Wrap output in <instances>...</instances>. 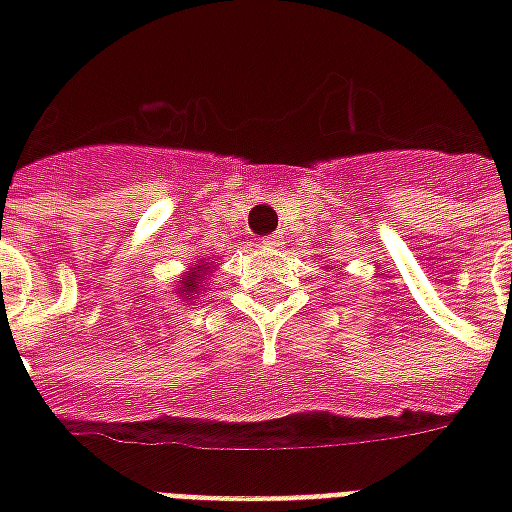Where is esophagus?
<instances>
[{
  "label": "esophagus",
  "mask_w": 512,
  "mask_h": 512,
  "mask_svg": "<svg viewBox=\"0 0 512 512\" xmlns=\"http://www.w3.org/2000/svg\"><path fill=\"white\" fill-rule=\"evenodd\" d=\"M263 244H266V246H279V244H282V235H268Z\"/></svg>",
  "instance_id": "1"
}]
</instances>
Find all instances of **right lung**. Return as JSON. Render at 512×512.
Masks as SVG:
<instances>
[{"mask_svg":"<svg viewBox=\"0 0 512 512\" xmlns=\"http://www.w3.org/2000/svg\"><path fill=\"white\" fill-rule=\"evenodd\" d=\"M213 263H205V260H194V266H189L178 277V288H175V296H180V301H194L200 293H205V285H208V277L213 274Z\"/></svg>","mask_w":512,"mask_h":512,"instance_id":"1","label":"right lung"}]
</instances>
